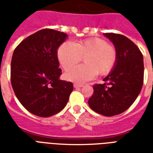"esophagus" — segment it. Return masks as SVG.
Masks as SVG:
<instances>
[{
	"instance_id": "obj_1",
	"label": "esophagus",
	"mask_w": 153,
	"mask_h": 153,
	"mask_svg": "<svg viewBox=\"0 0 153 153\" xmlns=\"http://www.w3.org/2000/svg\"><path fill=\"white\" fill-rule=\"evenodd\" d=\"M83 86V84H81V83H74V88H82Z\"/></svg>"
}]
</instances>
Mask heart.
Listing matches in <instances>:
<instances>
[{
    "mask_svg": "<svg viewBox=\"0 0 153 153\" xmlns=\"http://www.w3.org/2000/svg\"><path fill=\"white\" fill-rule=\"evenodd\" d=\"M84 57L85 65L72 68ZM60 65L67 71L65 77L75 83H84L100 75L109 74L117 60V51L112 45L102 38H88L76 43L65 42L57 50Z\"/></svg>",
    "mask_w": 153,
    "mask_h": 153,
    "instance_id": "1",
    "label": "heart"
}]
</instances>
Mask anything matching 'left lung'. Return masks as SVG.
Here are the masks:
<instances>
[{
  "label": "left lung",
  "mask_w": 153,
  "mask_h": 153,
  "mask_svg": "<svg viewBox=\"0 0 153 153\" xmlns=\"http://www.w3.org/2000/svg\"><path fill=\"white\" fill-rule=\"evenodd\" d=\"M112 42L117 60L102 84L93 85L90 108L105 116L121 114L134 102L143 83V57L138 47L125 36L103 33Z\"/></svg>",
  "instance_id": "left-lung-1"
}]
</instances>
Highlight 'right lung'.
<instances>
[{
	"label": "right lung",
	"instance_id": "right-lung-1",
	"mask_svg": "<svg viewBox=\"0 0 153 153\" xmlns=\"http://www.w3.org/2000/svg\"><path fill=\"white\" fill-rule=\"evenodd\" d=\"M68 35L44 28L28 36L14 51L10 81L15 96L25 109L49 117L66 106L73 83L60 80L57 50Z\"/></svg>",
	"mask_w": 153,
	"mask_h": 153
}]
</instances>
